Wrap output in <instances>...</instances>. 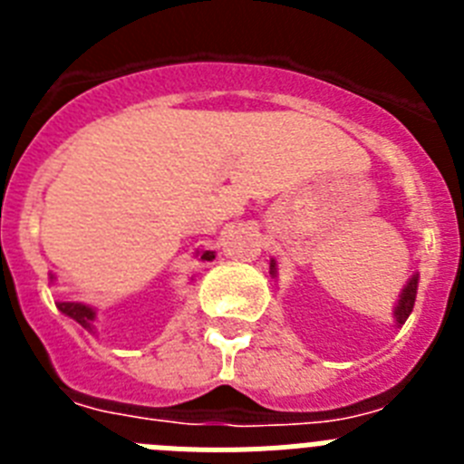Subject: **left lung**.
<instances>
[{
	"mask_svg": "<svg viewBox=\"0 0 464 464\" xmlns=\"http://www.w3.org/2000/svg\"><path fill=\"white\" fill-rule=\"evenodd\" d=\"M269 274H272V278L278 276L276 260L269 262ZM418 276H420V274H418V272L411 274V278H409V281H407V285L401 288L400 299H397V302H395V309H392L395 327L404 325V321H407L409 314H411V311H413V304H416V293H418Z\"/></svg>",
	"mask_w": 464,
	"mask_h": 464,
	"instance_id": "1",
	"label": "left lung"
}]
</instances>
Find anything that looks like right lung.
Here are the masks:
<instances>
[{"label":"right lung","instance_id":"right-lung-1","mask_svg":"<svg viewBox=\"0 0 464 464\" xmlns=\"http://www.w3.org/2000/svg\"><path fill=\"white\" fill-rule=\"evenodd\" d=\"M197 256H199L202 262H211L216 257V251H197ZM53 281H55V274H51V283ZM55 304L64 315H69L72 321L79 323L83 330H88L90 334H97V325H94V321H97V309H92L90 304H83V302H55Z\"/></svg>","mask_w":464,"mask_h":464}]
</instances>
